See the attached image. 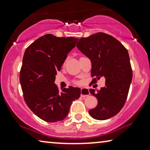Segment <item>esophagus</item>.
<instances>
[{
    "label": "esophagus",
    "instance_id": "obj_1",
    "mask_svg": "<svg viewBox=\"0 0 150 150\" xmlns=\"http://www.w3.org/2000/svg\"><path fill=\"white\" fill-rule=\"evenodd\" d=\"M89 89H87V88H82L81 91V96L83 98L87 97V96H89Z\"/></svg>",
    "mask_w": 150,
    "mask_h": 150
}]
</instances>
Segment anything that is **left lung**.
<instances>
[{"mask_svg":"<svg viewBox=\"0 0 150 150\" xmlns=\"http://www.w3.org/2000/svg\"><path fill=\"white\" fill-rule=\"evenodd\" d=\"M76 46L91 61L93 81L106 79L104 87L89 89L98 104L89 113L98 120L112 117L124 106L132 79L128 50L113 37L101 32L81 38Z\"/></svg>","mask_w":150,"mask_h":150,"instance_id":"1","label":"left lung"}]
</instances>
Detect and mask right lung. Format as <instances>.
Segmentation results:
<instances>
[{
    "instance_id": "right-lung-1",
    "label": "right lung",
    "mask_w": 150,
    "mask_h": 150,
    "mask_svg": "<svg viewBox=\"0 0 150 150\" xmlns=\"http://www.w3.org/2000/svg\"><path fill=\"white\" fill-rule=\"evenodd\" d=\"M77 40L46 34L33 42L24 52L20 71L24 101L45 122L64 120L72 102L81 96L80 88L69 86L60 92L54 84L55 75Z\"/></svg>"
}]
</instances>
